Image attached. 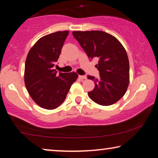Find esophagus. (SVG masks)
I'll use <instances>...</instances> for the list:
<instances>
[{"mask_svg": "<svg viewBox=\"0 0 158 158\" xmlns=\"http://www.w3.org/2000/svg\"><path fill=\"white\" fill-rule=\"evenodd\" d=\"M79 78L81 79H85L87 78V77H86V75H80Z\"/></svg>", "mask_w": 158, "mask_h": 158, "instance_id": "34e87169", "label": "esophagus"}]
</instances>
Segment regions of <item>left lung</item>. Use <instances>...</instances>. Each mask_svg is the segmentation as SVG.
I'll list each match as a JSON object with an SVG mask.
<instances>
[{
	"instance_id": "1",
	"label": "left lung",
	"mask_w": 158,
	"mask_h": 158,
	"mask_svg": "<svg viewBox=\"0 0 158 158\" xmlns=\"http://www.w3.org/2000/svg\"><path fill=\"white\" fill-rule=\"evenodd\" d=\"M73 35L90 59H99L95 66L100 77L88 76L95 83L89 98L102 106L116 103L126 93L130 81L129 60L123 46L104 31H73Z\"/></svg>"
}]
</instances>
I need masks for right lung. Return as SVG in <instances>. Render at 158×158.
Listing matches in <instances>:
<instances>
[{
  "mask_svg": "<svg viewBox=\"0 0 158 158\" xmlns=\"http://www.w3.org/2000/svg\"><path fill=\"white\" fill-rule=\"evenodd\" d=\"M69 31H58L38 40L29 51L25 63L24 82L29 95L42 108L54 109L65 100L76 73L57 74L53 66L59 58Z\"/></svg>",
  "mask_w": 158,
  "mask_h": 158,
  "instance_id": "right-lung-1",
  "label": "right lung"
}]
</instances>
